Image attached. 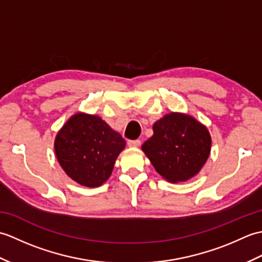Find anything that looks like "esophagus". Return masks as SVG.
Returning <instances> with one entry per match:
<instances>
[{
	"label": "esophagus",
	"mask_w": 262,
	"mask_h": 262,
	"mask_svg": "<svg viewBox=\"0 0 262 262\" xmlns=\"http://www.w3.org/2000/svg\"><path fill=\"white\" fill-rule=\"evenodd\" d=\"M127 144H128V146H129V147H138V146L141 145V141H138V140L128 141Z\"/></svg>",
	"instance_id": "34e87169"
}]
</instances>
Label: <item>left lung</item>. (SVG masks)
Listing matches in <instances>:
<instances>
[{
  "instance_id": "1",
  "label": "left lung",
  "mask_w": 262,
  "mask_h": 262,
  "mask_svg": "<svg viewBox=\"0 0 262 262\" xmlns=\"http://www.w3.org/2000/svg\"><path fill=\"white\" fill-rule=\"evenodd\" d=\"M153 132L142 149L165 180L183 182L202 170L211 146L203 124L189 115L171 113L155 122Z\"/></svg>"
}]
</instances>
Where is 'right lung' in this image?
Masks as SVG:
<instances>
[{
	"label": "right lung",
	"mask_w": 262,
	"mask_h": 262,
	"mask_svg": "<svg viewBox=\"0 0 262 262\" xmlns=\"http://www.w3.org/2000/svg\"><path fill=\"white\" fill-rule=\"evenodd\" d=\"M126 142L119 133L96 115L77 113L55 138L58 163L72 180L94 188L109 179Z\"/></svg>",
	"instance_id": "add662e5"
}]
</instances>
